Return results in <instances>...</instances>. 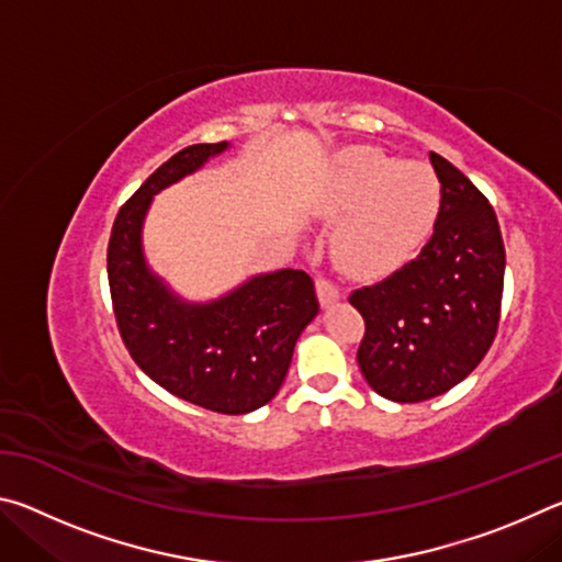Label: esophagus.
I'll return each mask as SVG.
<instances>
[{
    "instance_id": "esophagus-1",
    "label": "esophagus",
    "mask_w": 562,
    "mask_h": 562,
    "mask_svg": "<svg viewBox=\"0 0 562 562\" xmlns=\"http://www.w3.org/2000/svg\"><path fill=\"white\" fill-rule=\"evenodd\" d=\"M317 297L322 307H331V304L339 302L337 284L327 278H317Z\"/></svg>"
}]
</instances>
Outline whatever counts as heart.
Instances as JSON below:
<instances>
[{"label":"heart","mask_w":562,"mask_h":562,"mask_svg":"<svg viewBox=\"0 0 562 562\" xmlns=\"http://www.w3.org/2000/svg\"><path fill=\"white\" fill-rule=\"evenodd\" d=\"M439 203L441 188L429 166L396 164L376 148L347 150L327 183V211L349 213L335 237L337 262L357 278L398 268L429 235Z\"/></svg>","instance_id":"heart-1"}]
</instances>
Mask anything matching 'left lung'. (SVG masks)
<instances>
[{
    "instance_id": "1",
    "label": "left lung",
    "mask_w": 562,
    "mask_h": 562,
    "mask_svg": "<svg viewBox=\"0 0 562 562\" xmlns=\"http://www.w3.org/2000/svg\"><path fill=\"white\" fill-rule=\"evenodd\" d=\"M441 205L429 243L386 280L349 294L364 317L357 361L369 386L398 404L463 382L498 331L503 247L488 198L459 168L429 154Z\"/></svg>"
}]
</instances>
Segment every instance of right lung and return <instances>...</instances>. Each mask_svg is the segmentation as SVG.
<instances>
[{
    "mask_svg": "<svg viewBox=\"0 0 562 562\" xmlns=\"http://www.w3.org/2000/svg\"><path fill=\"white\" fill-rule=\"evenodd\" d=\"M225 148V140L188 146L148 176L113 221L106 270L113 315L133 361L178 398L217 414H247L280 392L294 341L319 312L315 282L302 270H278L195 304L148 270L140 245L158 190Z\"/></svg>",
    "mask_w": 562,
    "mask_h": 562,
    "instance_id": "add662e5",
    "label": "right lung"
}]
</instances>
